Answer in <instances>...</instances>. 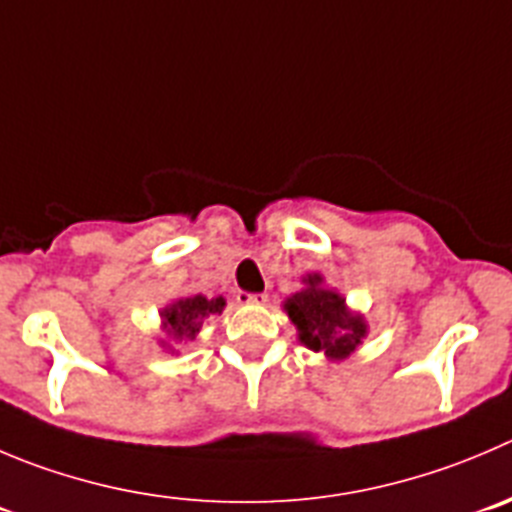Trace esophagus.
Masks as SVG:
<instances>
[{
	"label": "esophagus",
	"instance_id": "34e87169",
	"mask_svg": "<svg viewBox=\"0 0 512 512\" xmlns=\"http://www.w3.org/2000/svg\"><path fill=\"white\" fill-rule=\"evenodd\" d=\"M236 301H238V304H246V306H261V304H266V296L264 294H246V291H238Z\"/></svg>",
	"mask_w": 512,
	"mask_h": 512
}]
</instances>
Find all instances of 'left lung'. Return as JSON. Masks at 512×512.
Here are the masks:
<instances>
[{
	"label": "left lung",
	"instance_id": "1",
	"mask_svg": "<svg viewBox=\"0 0 512 512\" xmlns=\"http://www.w3.org/2000/svg\"><path fill=\"white\" fill-rule=\"evenodd\" d=\"M284 311L294 321L299 342L332 362L347 359L367 337L364 316L349 309L342 294L326 289L321 274H306L304 289L284 301Z\"/></svg>",
	"mask_w": 512,
	"mask_h": 512
}]
</instances>
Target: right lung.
Masks as SVG:
<instances>
[{"instance_id": "1", "label": "right lung", "mask_w": 512, "mask_h": 512, "mask_svg": "<svg viewBox=\"0 0 512 512\" xmlns=\"http://www.w3.org/2000/svg\"><path fill=\"white\" fill-rule=\"evenodd\" d=\"M223 306H226L223 296L206 299L203 294H196L186 296V299H175L173 304H168L160 311L165 334L175 339V342H193L203 329V324L216 314H221Z\"/></svg>"}]
</instances>
